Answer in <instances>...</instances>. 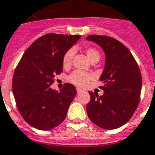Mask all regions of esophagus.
<instances>
[{"instance_id":"obj_1","label":"esophagus","mask_w":155,"mask_h":155,"mask_svg":"<svg viewBox=\"0 0 155 155\" xmlns=\"http://www.w3.org/2000/svg\"><path fill=\"white\" fill-rule=\"evenodd\" d=\"M76 91H77V94H80L81 93L83 92V89H80V88H77V89H76Z\"/></svg>"}]
</instances>
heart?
<instances>
[{
	"label": "heart",
	"instance_id": "b5f03b06",
	"mask_svg": "<svg viewBox=\"0 0 155 155\" xmlns=\"http://www.w3.org/2000/svg\"><path fill=\"white\" fill-rule=\"evenodd\" d=\"M86 55L90 61H93L94 60H99L100 55L97 50L94 48H87ZM74 57V50L70 49L66 51L65 55L63 56L62 58V65L65 68H67L71 65L72 59ZM93 78L92 74L85 72L81 71H74L71 75H70V81L74 84L75 85L78 86H85L88 82H89Z\"/></svg>",
	"mask_w": 155,
	"mask_h": 155
}]
</instances>
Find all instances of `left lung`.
Returning <instances> with one entry per match:
<instances>
[{
    "instance_id": "1",
    "label": "left lung",
    "mask_w": 155,
    "mask_h": 155,
    "mask_svg": "<svg viewBox=\"0 0 155 155\" xmlns=\"http://www.w3.org/2000/svg\"><path fill=\"white\" fill-rule=\"evenodd\" d=\"M87 40L100 46L105 53V66L99 81L104 94L89 91L87 114L90 121L106 130L126 124L138 107L142 87L140 71L127 47L115 38L89 35Z\"/></svg>"
}]
</instances>
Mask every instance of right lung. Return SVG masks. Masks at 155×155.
Wrapping results in <instances>:
<instances>
[{"mask_svg":"<svg viewBox=\"0 0 155 155\" xmlns=\"http://www.w3.org/2000/svg\"><path fill=\"white\" fill-rule=\"evenodd\" d=\"M81 35L48 34L34 41L19 61L12 81V91L19 113L26 122L41 130L62 122L76 95L66 83L58 92L51 88L61 73L62 58Z\"/></svg>","mask_w":155,"mask_h":155,"instance_id":"obj_1","label":"right lung"}]
</instances>
